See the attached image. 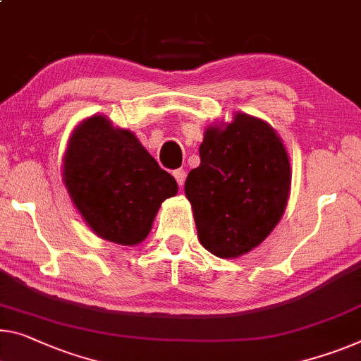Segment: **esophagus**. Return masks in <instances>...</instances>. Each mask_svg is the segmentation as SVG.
Returning <instances> with one entry per match:
<instances>
[{
  "instance_id": "34e87169",
  "label": "esophagus",
  "mask_w": 361,
  "mask_h": 361,
  "mask_svg": "<svg viewBox=\"0 0 361 361\" xmlns=\"http://www.w3.org/2000/svg\"><path fill=\"white\" fill-rule=\"evenodd\" d=\"M173 176L176 177L177 184H179V185H184V182H185V176H187L185 169H176L174 173H173Z\"/></svg>"
}]
</instances>
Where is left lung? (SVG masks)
<instances>
[{"mask_svg":"<svg viewBox=\"0 0 361 361\" xmlns=\"http://www.w3.org/2000/svg\"><path fill=\"white\" fill-rule=\"evenodd\" d=\"M184 188L200 243L216 257H240L258 247L284 213L289 157L273 127L238 113L224 129L204 132L200 166Z\"/></svg>","mask_w":361,"mask_h":361,"instance_id":"obj_1","label":"left lung"}]
</instances>
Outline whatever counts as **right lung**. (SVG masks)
Listing matches in <instances>:
<instances>
[{
  "label": "right lung",
  "instance_id": "obj_1",
  "mask_svg": "<svg viewBox=\"0 0 361 361\" xmlns=\"http://www.w3.org/2000/svg\"><path fill=\"white\" fill-rule=\"evenodd\" d=\"M63 177L93 232L123 245L142 242L161 203L177 193L174 177L159 168L137 137L114 129L103 116L74 130Z\"/></svg>",
  "mask_w": 361,
  "mask_h": 361
}]
</instances>
